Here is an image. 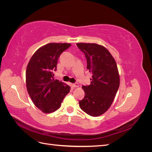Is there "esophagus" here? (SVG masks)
<instances>
[{
	"label": "esophagus",
	"instance_id": "1",
	"mask_svg": "<svg viewBox=\"0 0 152 152\" xmlns=\"http://www.w3.org/2000/svg\"><path fill=\"white\" fill-rule=\"evenodd\" d=\"M72 86H73V87H79V84H78V83L72 84Z\"/></svg>",
	"mask_w": 152,
	"mask_h": 152
}]
</instances>
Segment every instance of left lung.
I'll use <instances>...</instances> for the list:
<instances>
[{"label":"left lung","mask_w":152,"mask_h":152,"mask_svg":"<svg viewBox=\"0 0 152 152\" xmlns=\"http://www.w3.org/2000/svg\"><path fill=\"white\" fill-rule=\"evenodd\" d=\"M85 54L87 69L92 73L90 85L83 86L84 99L80 108L93 117L102 115L112 104L120 86V76L115 60L108 50L95 43H77Z\"/></svg>","instance_id":"obj_1"}]
</instances>
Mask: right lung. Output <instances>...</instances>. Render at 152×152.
Wrapping results in <instances>:
<instances>
[{"instance_id": "right-lung-1", "label": "right lung", "mask_w": 152, "mask_h": 152, "mask_svg": "<svg viewBox=\"0 0 152 152\" xmlns=\"http://www.w3.org/2000/svg\"><path fill=\"white\" fill-rule=\"evenodd\" d=\"M72 44L49 43L36 50L30 58L26 70L27 91L34 104L44 113L56 111L61 107L70 87L65 83L54 80L60 54Z\"/></svg>"}]
</instances>
